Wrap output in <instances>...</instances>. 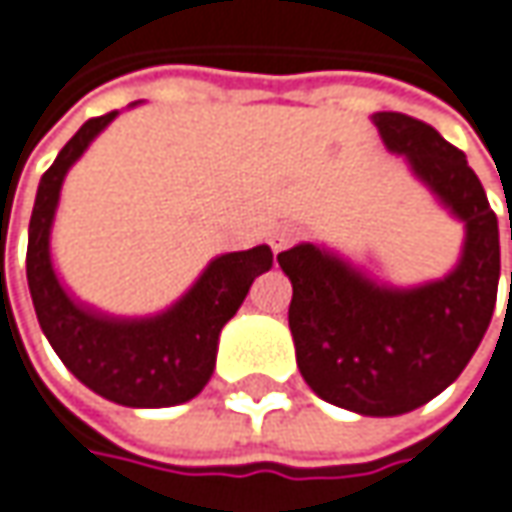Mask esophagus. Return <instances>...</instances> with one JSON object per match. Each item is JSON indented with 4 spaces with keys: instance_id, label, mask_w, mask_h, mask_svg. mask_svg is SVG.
<instances>
[{
    "instance_id": "34e87169",
    "label": "esophagus",
    "mask_w": 512,
    "mask_h": 512,
    "mask_svg": "<svg viewBox=\"0 0 512 512\" xmlns=\"http://www.w3.org/2000/svg\"><path fill=\"white\" fill-rule=\"evenodd\" d=\"M299 239V227H294V224H279L273 233H270V247L279 253V250H285V247H291V244Z\"/></svg>"
}]
</instances>
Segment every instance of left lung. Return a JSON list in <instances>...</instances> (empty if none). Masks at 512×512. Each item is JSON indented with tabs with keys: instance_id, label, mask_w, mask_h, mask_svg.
I'll use <instances>...</instances> for the list:
<instances>
[{
	"instance_id": "obj_1",
	"label": "left lung",
	"mask_w": 512,
	"mask_h": 512,
	"mask_svg": "<svg viewBox=\"0 0 512 512\" xmlns=\"http://www.w3.org/2000/svg\"><path fill=\"white\" fill-rule=\"evenodd\" d=\"M371 120L386 149L464 224L458 265L444 279L395 288L302 242L279 253V268L294 285L288 325L305 383L340 409L392 418L441 395L484 340L499 294V218L467 155L429 123L400 112Z\"/></svg>"
}]
</instances>
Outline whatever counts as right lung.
Here are the masks:
<instances>
[{
    "label": "right lung",
    "mask_w": 512,
    "mask_h": 512,
    "mask_svg": "<svg viewBox=\"0 0 512 512\" xmlns=\"http://www.w3.org/2000/svg\"><path fill=\"white\" fill-rule=\"evenodd\" d=\"M115 117L109 112L86 120L42 175L28 224V288L42 334L83 386L132 409L178 406L213 377L218 334L239 311L253 279L273 268V253L268 244L221 253L187 294L152 317H112L68 294L51 262L60 190L68 169Z\"/></svg>",
    "instance_id": "obj_1"
}]
</instances>
